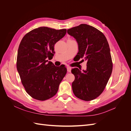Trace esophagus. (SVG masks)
Instances as JSON below:
<instances>
[{
	"instance_id": "1",
	"label": "esophagus",
	"mask_w": 131,
	"mask_h": 131,
	"mask_svg": "<svg viewBox=\"0 0 131 131\" xmlns=\"http://www.w3.org/2000/svg\"><path fill=\"white\" fill-rule=\"evenodd\" d=\"M71 70H72V68L70 67H67V71H68V72L70 73L71 72Z\"/></svg>"
}]
</instances>
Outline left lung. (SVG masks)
<instances>
[{"mask_svg":"<svg viewBox=\"0 0 131 131\" xmlns=\"http://www.w3.org/2000/svg\"><path fill=\"white\" fill-rule=\"evenodd\" d=\"M78 43L77 56L87 61L86 70H72L75 76L72 89L75 96L90 101L104 91L113 70L110 47L105 35L92 26L81 24L67 30ZM84 61V59H82Z\"/></svg>","mask_w":131,"mask_h":131,"instance_id":"left-lung-1","label":"left lung"}]
</instances>
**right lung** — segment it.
Here are the masks:
<instances>
[{"mask_svg":"<svg viewBox=\"0 0 131 131\" xmlns=\"http://www.w3.org/2000/svg\"><path fill=\"white\" fill-rule=\"evenodd\" d=\"M66 29L56 30L46 27L26 34L19 45L17 69L27 93L39 101L52 98L67 73L64 65L55 66L52 58L54 45L64 37Z\"/></svg>","mask_w":131,"mask_h":131,"instance_id":"right-lung-1","label":"right lung"}]
</instances>
